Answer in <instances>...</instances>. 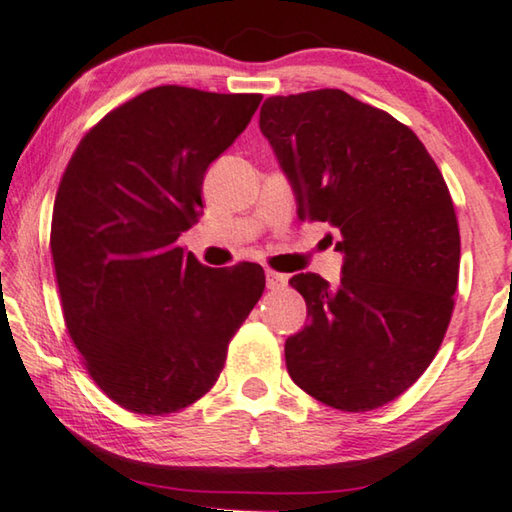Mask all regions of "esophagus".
Instances as JSON below:
<instances>
[{"instance_id": "obj_1", "label": "esophagus", "mask_w": 512, "mask_h": 512, "mask_svg": "<svg viewBox=\"0 0 512 512\" xmlns=\"http://www.w3.org/2000/svg\"><path fill=\"white\" fill-rule=\"evenodd\" d=\"M287 285V276H282L278 271L266 269V287L269 289H282Z\"/></svg>"}]
</instances>
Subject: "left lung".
Wrapping results in <instances>:
<instances>
[{
    "instance_id": "8db88e82",
    "label": "left lung",
    "mask_w": 512,
    "mask_h": 512,
    "mask_svg": "<svg viewBox=\"0 0 512 512\" xmlns=\"http://www.w3.org/2000/svg\"><path fill=\"white\" fill-rule=\"evenodd\" d=\"M259 128L299 218L329 223L345 255L338 287L289 280L310 317L285 342L289 377L333 409L384 407L427 370L453 315L460 230L446 181L411 128L342 89L266 98Z\"/></svg>"
}]
</instances>
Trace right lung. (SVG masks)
Masks as SVG:
<instances>
[{
  "label": "right lung",
  "mask_w": 512,
  "mask_h": 512,
  "mask_svg": "<svg viewBox=\"0 0 512 512\" xmlns=\"http://www.w3.org/2000/svg\"><path fill=\"white\" fill-rule=\"evenodd\" d=\"M259 103L154 87L105 114L61 177L50 250L66 329L98 388L135 414L200 400L264 292L259 264L209 269L177 246L202 213L207 167Z\"/></svg>",
  "instance_id": "obj_1"
}]
</instances>
